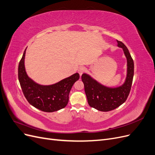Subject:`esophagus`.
Segmentation results:
<instances>
[{"label":"esophagus","mask_w":155,"mask_h":155,"mask_svg":"<svg viewBox=\"0 0 155 155\" xmlns=\"http://www.w3.org/2000/svg\"><path fill=\"white\" fill-rule=\"evenodd\" d=\"M84 71H85V68L83 67H80L78 68V73L79 74V75H80V76L83 74Z\"/></svg>","instance_id":"34e87169"}]
</instances>
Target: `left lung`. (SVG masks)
Instances as JSON below:
<instances>
[{
	"label": "left lung",
	"instance_id": "8db88e82",
	"mask_svg": "<svg viewBox=\"0 0 155 155\" xmlns=\"http://www.w3.org/2000/svg\"><path fill=\"white\" fill-rule=\"evenodd\" d=\"M117 43L118 47L123 49L127 62V77L122 85L114 88L108 87L97 82L88 74H83L81 76L88 105L103 112L114 110L123 104L129 94L133 83V59L122 42L117 41Z\"/></svg>",
	"mask_w": 155,
	"mask_h": 155
}]
</instances>
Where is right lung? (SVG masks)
Wrapping results in <instances>:
<instances>
[{
	"label": "right lung",
	"mask_w": 155,
	"mask_h": 155,
	"mask_svg": "<svg viewBox=\"0 0 155 155\" xmlns=\"http://www.w3.org/2000/svg\"><path fill=\"white\" fill-rule=\"evenodd\" d=\"M24 54L18 64V78L23 94L32 106L42 111L52 112L63 109L68 102V96L74 83L79 79L76 73L50 85H41L34 82L26 74Z\"/></svg>",
	"instance_id": "obj_1"
}]
</instances>
